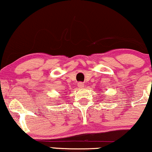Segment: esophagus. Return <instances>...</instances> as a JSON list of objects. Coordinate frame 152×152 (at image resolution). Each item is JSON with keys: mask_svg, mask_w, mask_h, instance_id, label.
<instances>
[{"mask_svg": "<svg viewBox=\"0 0 152 152\" xmlns=\"http://www.w3.org/2000/svg\"><path fill=\"white\" fill-rule=\"evenodd\" d=\"M78 86L79 88H83L84 87V84L83 83H81V82H79V83H78Z\"/></svg>", "mask_w": 152, "mask_h": 152, "instance_id": "esophagus-1", "label": "esophagus"}]
</instances>
